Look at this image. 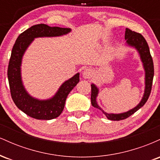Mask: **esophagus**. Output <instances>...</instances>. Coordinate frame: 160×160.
I'll return each instance as SVG.
<instances>
[{
	"label": "esophagus",
	"mask_w": 160,
	"mask_h": 160,
	"mask_svg": "<svg viewBox=\"0 0 160 160\" xmlns=\"http://www.w3.org/2000/svg\"><path fill=\"white\" fill-rule=\"evenodd\" d=\"M82 78L84 79H89L90 78H92L93 75L92 69L89 68H87L84 69V71H82Z\"/></svg>",
	"instance_id": "1"
}]
</instances>
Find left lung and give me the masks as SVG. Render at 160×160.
<instances>
[{"mask_svg":"<svg viewBox=\"0 0 160 160\" xmlns=\"http://www.w3.org/2000/svg\"><path fill=\"white\" fill-rule=\"evenodd\" d=\"M125 39L126 40V45L128 47H134L136 49L140 56L141 60L143 63L145 71V89L144 93L143 95V98L139 102L136 107L132 109L129 110L128 111L124 112L121 113H108L107 112L104 111L102 109L96 102V98L98 94V88L92 83L91 85V103L92 105L95 108H98L103 112V113L106 116V117L110 120L119 121L125 120L128 118L134 113H135L138 110H139L141 107L144 105L146 102L149 98L150 92H151L152 83H153V79L154 75V68H153V62L152 59L151 55L150 52V49L148 47V43L144 38L139 33L132 32L128 28H126V33H125Z\"/></svg>","mask_w":160,"mask_h":160,"instance_id":"1","label":"left lung"}]
</instances>
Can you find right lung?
Listing matches in <instances>:
<instances>
[{
  "mask_svg": "<svg viewBox=\"0 0 160 160\" xmlns=\"http://www.w3.org/2000/svg\"><path fill=\"white\" fill-rule=\"evenodd\" d=\"M71 31V29L68 28L50 27L45 24H38L19 34L12 47L7 70L11 96L16 107L32 118L49 120L61 114L68 95L80 81V74L78 73L63 82L51 98L39 100L31 96L24 87L21 76L24 53L34 38L65 35Z\"/></svg>",
  "mask_w": 160,
  "mask_h": 160,
  "instance_id": "right-lung-1",
  "label": "right lung"
}]
</instances>
